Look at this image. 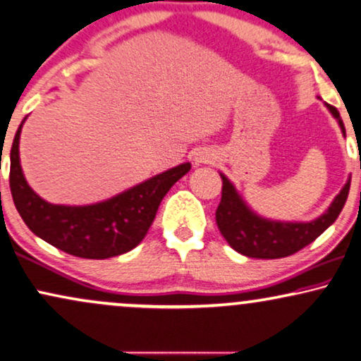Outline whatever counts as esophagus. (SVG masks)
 <instances>
[{"label": "esophagus", "mask_w": 361, "mask_h": 361, "mask_svg": "<svg viewBox=\"0 0 361 361\" xmlns=\"http://www.w3.org/2000/svg\"><path fill=\"white\" fill-rule=\"evenodd\" d=\"M212 154L210 152H205V151H200V152H197L195 154V157H194V161H195V164H205V162H210L212 161Z\"/></svg>", "instance_id": "1"}]
</instances>
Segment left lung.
<instances>
[{"instance_id":"obj_1","label":"left lung","mask_w":361,"mask_h":361,"mask_svg":"<svg viewBox=\"0 0 361 361\" xmlns=\"http://www.w3.org/2000/svg\"><path fill=\"white\" fill-rule=\"evenodd\" d=\"M338 121L345 135V126L336 107L325 104ZM222 177V199L215 212V221L228 245L238 254L252 259H282L298 252L336 221L350 192V179L334 199L330 207L312 222H280L257 215L245 204L235 187L226 176Z\"/></svg>"}]
</instances>
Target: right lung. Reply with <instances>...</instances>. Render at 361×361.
<instances>
[{
	"label": "right lung",
	"instance_id": "right-lung-1",
	"mask_svg": "<svg viewBox=\"0 0 361 361\" xmlns=\"http://www.w3.org/2000/svg\"><path fill=\"white\" fill-rule=\"evenodd\" d=\"M23 123L16 130L9 156L13 202L35 235L81 259H109L139 245L152 226L164 195L190 171L189 162L180 164L92 205L49 204L27 185L23 176L20 164Z\"/></svg>",
	"mask_w": 361,
	"mask_h": 361
}]
</instances>
